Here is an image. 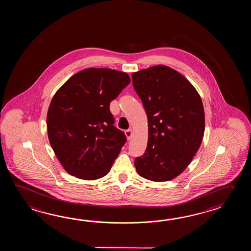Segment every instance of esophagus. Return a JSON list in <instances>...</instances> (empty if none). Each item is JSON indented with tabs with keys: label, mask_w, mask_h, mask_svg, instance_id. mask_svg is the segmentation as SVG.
<instances>
[{
	"label": "esophagus",
	"mask_w": 251,
	"mask_h": 251,
	"mask_svg": "<svg viewBox=\"0 0 251 251\" xmlns=\"http://www.w3.org/2000/svg\"><path fill=\"white\" fill-rule=\"evenodd\" d=\"M126 137H127L128 140H130L131 137H132V134H133V131H132V129H128V130H126Z\"/></svg>",
	"instance_id": "1"
}]
</instances>
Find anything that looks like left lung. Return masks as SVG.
<instances>
[{
	"mask_svg": "<svg viewBox=\"0 0 251 251\" xmlns=\"http://www.w3.org/2000/svg\"><path fill=\"white\" fill-rule=\"evenodd\" d=\"M148 118V144L134 160L139 175L169 181L181 174L197 153L204 133L202 100L195 87L171 67L156 65L132 74Z\"/></svg>",
	"mask_w": 251,
	"mask_h": 251,
	"instance_id": "obj_1",
	"label": "left lung"
}]
</instances>
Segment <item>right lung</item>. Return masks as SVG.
Listing matches in <instances>:
<instances>
[{
	"label": "right lung",
	"instance_id": "right-lung-1",
	"mask_svg": "<svg viewBox=\"0 0 251 251\" xmlns=\"http://www.w3.org/2000/svg\"><path fill=\"white\" fill-rule=\"evenodd\" d=\"M130 81L126 73L88 68L55 92L47 116L48 139L72 176L94 180L110 171L126 137L114 126L109 104Z\"/></svg>",
	"mask_w": 251,
	"mask_h": 251
}]
</instances>
